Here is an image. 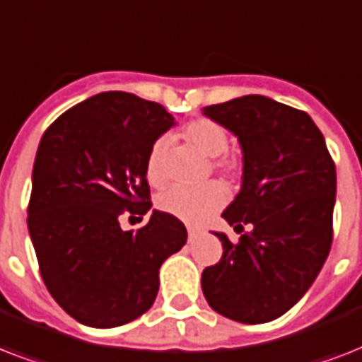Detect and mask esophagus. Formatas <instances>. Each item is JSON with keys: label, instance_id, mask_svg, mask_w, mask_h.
Segmentation results:
<instances>
[{"label": "esophagus", "instance_id": "34e87169", "mask_svg": "<svg viewBox=\"0 0 362 362\" xmlns=\"http://www.w3.org/2000/svg\"><path fill=\"white\" fill-rule=\"evenodd\" d=\"M201 235V229H197V227H187V237H189V240H195V238Z\"/></svg>", "mask_w": 362, "mask_h": 362}]
</instances>
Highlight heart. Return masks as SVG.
I'll use <instances>...</instances> for the list:
<instances>
[{
  "instance_id": "obj_1",
  "label": "heart",
  "mask_w": 362,
  "mask_h": 362,
  "mask_svg": "<svg viewBox=\"0 0 362 362\" xmlns=\"http://www.w3.org/2000/svg\"><path fill=\"white\" fill-rule=\"evenodd\" d=\"M182 136L193 148L212 159V169L223 175L227 180H235L240 175V161L233 156H227L229 135L223 125L210 118H197L184 125ZM165 150L167 141L159 139L148 150L144 161V173L150 186L161 187L167 182L165 170ZM227 189L220 182H206L201 186H173L165 189L158 197V209L161 212L175 216L187 223H201L226 204Z\"/></svg>"
}]
</instances>
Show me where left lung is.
Segmentation results:
<instances>
[{
	"mask_svg": "<svg viewBox=\"0 0 362 362\" xmlns=\"http://www.w3.org/2000/svg\"><path fill=\"white\" fill-rule=\"evenodd\" d=\"M238 136L242 187L223 218V255L201 276L210 308L238 323H267L303 298L332 244L337 169L325 139L304 110L264 95L204 107ZM247 228V232L243 229Z\"/></svg>",
	"mask_w": 362,
	"mask_h": 362,
	"instance_id": "obj_1",
	"label": "left lung"
}]
</instances>
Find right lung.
Returning a JSON list of instances; mask_svg holds the SVG:
<instances>
[{
	"mask_svg": "<svg viewBox=\"0 0 362 362\" xmlns=\"http://www.w3.org/2000/svg\"><path fill=\"white\" fill-rule=\"evenodd\" d=\"M175 125L159 103L103 92L54 120L37 148L28 229L54 300L82 325L120 327L156 300L159 267L187 240L178 218L152 209L144 161Z\"/></svg>",
	"mask_w": 362,
	"mask_h": 362,
	"instance_id": "1",
	"label": "right lung"
}]
</instances>
